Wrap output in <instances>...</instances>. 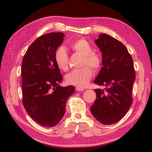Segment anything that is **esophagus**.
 Returning <instances> with one entry per match:
<instances>
[{
  "instance_id": "34e87169",
  "label": "esophagus",
  "mask_w": 152,
  "mask_h": 152,
  "mask_svg": "<svg viewBox=\"0 0 152 152\" xmlns=\"http://www.w3.org/2000/svg\"><path fill=\"white\" fill-rule=\"evenodd\" d=\"M76 90L77 91H83L84 88H82V87H79V86H77L76 87Z\"/></svg>"
}]
</instances>
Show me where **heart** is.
Here are the masks:
<instances>
[{
  "label": "heart",
  "mask_w": 152,
  "mask_h": 152,
  "mask_svg": "<svg viewBox=\"0 0 152 152\" xmlns=\"http://www.w3.org/2000/svg\"><path fill=\"white\" fill-rule=\"evenodd\" d=\"M69 47L75 53L83 56L80 69L74 70L66 76V80L72 85L83 87L88 84L92 76V70L98 71L101 68L102 60L99 53L93 51V48L88 42L84 39H79L72 42ZM55 60L60 70L67 71L69 68V56L63 48L56 51Z\"/></svg>",
  "instance_id": "obj_1"
}]
</instances>
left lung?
Here are the masks:
<instances>
[{"label": "left lung", "mask_w": 152, "mask_h": 152, "mask_svg": "<svg viewBox=\"0 0 152 152\" xmlns=\"http://www.w3.org/2000/svg\"><path fill=\"white\" fill-rule=\"evenodd\" d=\"M99 37L95 43L102 52V67L94 82L105 88L94 90L97 98L91 111L102 124L112 125L125 116L132 104L135 69L132 56L121 42L105 33Z\"/></svg>", "instance_id": "8db88e82"}]
</instances>
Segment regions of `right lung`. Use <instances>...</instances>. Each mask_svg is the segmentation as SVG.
Masks as SVG:
<instances>
[{"instance_id":"right-lung-1","label":"right lung","mask_w":152,"mask_h":152,"mask_svg":"<svg viewBox=\"0 0 152 152\" xmlns=\"http://www.w3.org/2000/svg\"><path fill=\"white\" fill-rule=\"evenodd\" d=\"M65 37L50 33L37 38L22 61L23 104L31 119L45 127L58 124L66 111L73 86L61 87L62 76L56 63V50Z\"/></svg>"}]
</instances>
